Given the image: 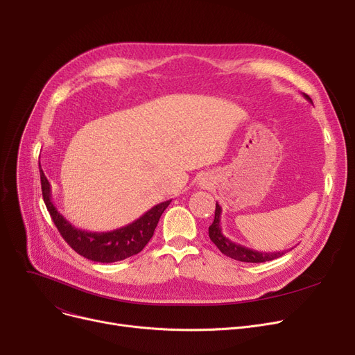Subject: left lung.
Returning a JSON list of instances; mask_svg holds the SVG:
<instances>
[{"mask_svg": "<svg viewBox=\"0 0 355 355\" xmlns=\"http://www.w3.org/2000/svg\"><path fill=\"white\" fill-rule=\"evenodd\" d=\"M305 99H308L311 103V98L304 93ZM220 217H221V207L220 204L216 202V213H214V221L211 223V226L209 227V236L213 243L218 248L221 253H225L226 256L239 260V262H249V263H262V262H269V260L281 257L285 254V252H273V253H262L257 250H252L246 246H241L234 243L230 239H227L221 232L220 226Z\"/></svg>", "mask_w": 355, "mask_h": 355, "instance_id": "1", "label": "left lung"}]
</instances>
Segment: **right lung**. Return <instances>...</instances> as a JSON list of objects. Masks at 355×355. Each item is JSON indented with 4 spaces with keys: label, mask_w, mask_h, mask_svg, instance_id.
Here are the masks:
<instances>
[{
    "label": "right lung",
    "mask_w": 355,
    "mask_h": 355,
    "mask_svg": "<svg viewBox=\"0 0 355 355\" xmlns=\"http://www.w3.org/2000/svg\"><path fill=\"white\" fill-rule=\"evenodd\" d=\"M40 180L46 207L62 237L74 252H78L89 260H93V262L101 263L119 262V260L139 253L146 246L148 241L151 240L161 214L171 202V200H168L157 204L139 218L121 229L101 233L87 232L74 227L55 209L51 201L50 182L43 170H40Z\"/></svg>",
    "instance_id": "add662e5"
}]
</instances>
